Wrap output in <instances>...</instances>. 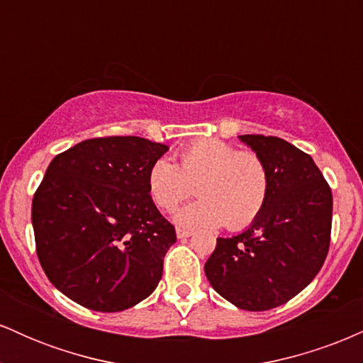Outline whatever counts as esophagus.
Segmentation results:
<instances>
[{"mask_svg": "<svg viewBox=\"0 0 363 363\" xmlns=\"http://www.w3.org/2000/svg\"><path fill=\"white\" fill-rule=\"evenodd\" d=\"M176 234H177V239H187V237L193 235L194 232L193 230H184V228H177Z\"/></svg>", "mask_w": 363, "mask_h": 363, "instance_id": "esophagus-1", "label": "esophagus"}]
</instances>
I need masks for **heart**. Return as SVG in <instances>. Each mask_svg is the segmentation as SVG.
I'll list each match as a JSON object with an SVG mask.
<instances>
[{
  "label": "heart",
  "instance_id": "b5f03b06",
  "mask_svg": "<svg viewBox=\"0 0 363 363\" xmlns=\"http://www.w3.org/2000/svg\"><path fill=\"white\" fill-rule=\"evenodd\" d=\"M194 182L199 198L174 216L187 228H213L225 222L237 230L254 222L268 201L264 160L222 140H198L179 152V165L158 158L148 169V193L165 211L184 201Z\"/></svg>",
  "mask_w": 363,
  "mask_h": 363
}]
</instances>
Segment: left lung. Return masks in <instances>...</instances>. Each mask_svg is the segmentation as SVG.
I'll return each mask as SVG.
<instances>
[{"label":"left lung","mask_w":363,"mask_h":363,"mask_svg":"<svg viewBox=\"0 0 363 363\" xmlns=\"http://www.w3.org/2000/svg\"><path fill=\"white\" fill-rule=\"evenodd\" d=\"M239 140L264 160L268 201L234 237H218L205 274L225 301L244 311H268L301 294L329 251L333 194L311 155L277 136Z\"/></svg>","instance_id":"1"}]
</instances>
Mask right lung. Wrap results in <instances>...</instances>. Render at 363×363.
<instances>
[{
    "label": "right lung",
    "instance_id": "obj_1",
    "mask_svg": "<svg viewBox=\"0 0 363 363\" xmlns=\"http://www.w3.org/2000/svg\"><path fill=\"white\" fill-rule=\"evenodd\" d=\"M167 145L140 136L85 140L52 158L32 201L49 281L86 309L119 312L157 289L176 230L148 193Z\"/></svg>",
    "mask_w": 363,
    "mask_h": 363
}]
</instances>
